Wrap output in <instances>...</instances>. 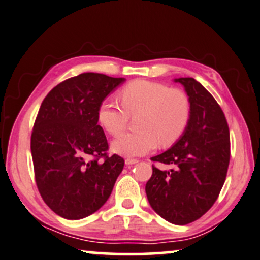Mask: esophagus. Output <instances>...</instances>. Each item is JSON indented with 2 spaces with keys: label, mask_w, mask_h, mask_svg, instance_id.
<instances>
[{
  "label": "esophagus",
  "mask_w": 260,
  "mask_h": 260,
  "mask_svg": "<svg viewBox=\"0 0 260 260\" xmlns=\"http://www.w3.org/2000/svg\"><path fill=\"white\" fill-rule=\"evenodd\" d=\"M137 162H138L137 159H132V158H127L126 160H124V164L126 165H134L137 164Z\"/></svg>",
  "instance_id": "1"
}]
</instances>
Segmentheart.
<instances>
[{
  "label": "heart",
  "mask_w": 260,
  "mask_h": 260,
  "mask_svg": "<svg viewBox=\"0 0 260 260\" xmlns=\"http://www.w3.org/2000/svg\"><path fill=\"white\" fill-rule=\"evenodd\" d=\"M122 107L114 102L102 103L99 109L101 126L112 136L126 128L131 116L140 114V131L123 133L113 140L112 150L124 157H140L174 145L185 132L190 119V103L184 92L160 83L144 79L131 82L120 91Z\"/></svg>",
  "instance_id": "heart-1"
}]
</instances>
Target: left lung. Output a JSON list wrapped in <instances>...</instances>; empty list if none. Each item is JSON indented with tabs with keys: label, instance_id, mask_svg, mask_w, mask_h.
I'll use <instances>...</instances> for the list:
<instances>
[{
	"label": "left lung",
	"instance_id": "obj_1",
	"mask_svg": "<svg viewBox=\"0 0 260 260\" xmlns=\"http://www.w3.org/2000/svg\"><path fill=\"white\" fill-rule=\"evenodd\" d=\"M174 82L188 96L189 123L168 151L151 158L174 168L152 166L145 190L159 216L183 226L208 212L222 189L230 164V129L222 109L200 82L191 77Z\"/></svg>",
	"mask_w": 260,
	"mask_h": 260
}]
</instances>
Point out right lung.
I'll return each mask as SVG.
<instances>
[{"label": "right lung", "instance_id": "obj_1", "mask_svg": "<svg viewBox=\"0 0 260 260\" xmlns=\"http://www.w3.org/2000/svg\"><path fill=\"white\" fill-rule=\"evenodd\" d=\"M124 81L85 72L54 86L41 103L30 138L36 182L45 203L64 219L98 212L122 171L123 159L107 155L98 122L102 102Z\"/></svg>", "mask_w": 260, "mask_h": 260}]
</instances>
